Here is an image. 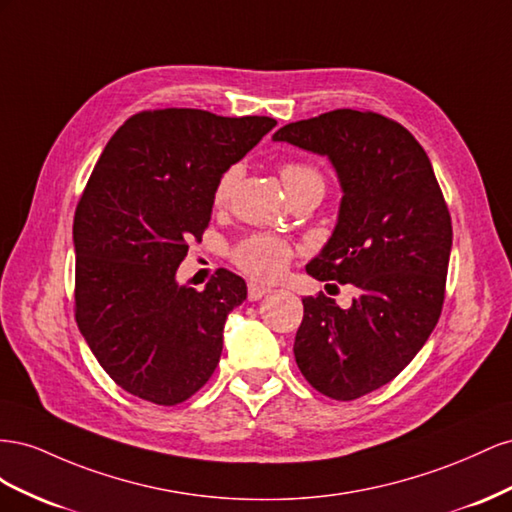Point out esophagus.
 I'll return each mask as SVG.
<instances>
[{
  "mask_svg": "<svg viewBox=\"0 0 512 512\" xmlns=\"http://www.w3.org/2000/svg\"><path fill=\"white\" fill-rule=\"evenodd\" d=\"M272 289H268V287H261V285H257V283H248V300H259V298H264L266 294H270Z\"/></svg>",
  "mask_w": 512,
  "mask_h": 512,
  "instance_id": "1",
  "label": "esophagus"
}]
</instances>
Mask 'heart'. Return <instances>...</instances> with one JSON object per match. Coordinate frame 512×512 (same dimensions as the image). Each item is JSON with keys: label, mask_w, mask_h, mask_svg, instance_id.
<instances>
[{"label": "heart", "mask_w": 512, "mask_h": 512, "mask_svg": "<svg viewBox=\"0 0 512 512\" xmlns=\"http://www.w3.org/2000/svg\"><path fill=\"white\" fill-rule=\"evenodd\" d=\"M238 175L240 167L236 165L218 175L212 191V203L216 208H223L229 201L233 186L238 182ZM281 178L287 193L291 195L304 184L321 182V173L304 163H285L281 165ZM291 259H294V246L279 236H272V233H251V236L242 238L231 248L233 266L257 281H276L285 274Z\"/></svg>", "instance_id": "obj_1"}]
</instances>
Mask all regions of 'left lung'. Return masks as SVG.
Segmentation results:
<instances>
[{
  "mask_svg": "<svg viewBox=\"0 0 512 512\" xmlns=\"http://www.w3.org/2000/svg\"><path fill=\"white\" fill-rule=\"evenodd\" d=\"M272 139L328 156L339 173V223L306 272L356 294L349 309L324 291L302 298L294 356L317 392L354 401L397 377L440 319L450 212L427 152L386 115L334 109Z\"/></svg>",
  "mask_w": 512,
  "mask_h": 512,
  "instance_id": "left-lung-1",
  "label": "left lung"
}]
</instances>
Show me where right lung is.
<instances>
[{"instance_id": "obj_1", "label": "right lung", "mask_w": 512, "mask_h": 512, "mask_svg": "<svg viewBox=\"0 0 512 512\" xmlns=\"http://www.w3.org/2000/svg\"><path fill=\"white\" fill-rule=\"evenodd\" d=\"M274 126L264 115L139 111L85 184L72 223L75 319L100 367L143 401L191 399L221 360L246 283L221 268L197 291L175 283V270L210 225L218 175Z\"/></svg>"}]
</instances>
